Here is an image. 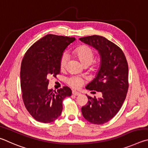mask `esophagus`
<instances>
[{
    "label": "esophagus",
    "mask_w": 148,
    "mask_h": 148,
    "mask_svg": "<svg viewBox=\"0 0 148 148\" xmlns=\"http://www.w3.org/2000/svg\"><path fill=\"white\" fill-rule=\"evenodd\" d=\"M72 94H73L74 95H79L81 94V93L79 92H77V91H75V90H73Z\"/></svg>",
    "instance_id": "obj_1"
}]
</instances>
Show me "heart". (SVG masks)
I'll return each instance as SVG.
<instances>
[{
    "mask_svg": "<svg viewBox=\"0 0 148 148\" xmlns=\"http://www.w3.org/2000/svg\"><path fill=\"white\" fill-rule=\"evenodd\" d=\"M74 53L83 66L86 64L89 66L94 60V51L87 46L79 47L75 50ZM67 59H68V56L67 54L65 53L62 56L60 61V66L62 69H64L66 67ZM67 82L73 88H79L83 83V80L79 77H71L67 79Z\"/></svg>",
    "mask_w": 148,
    "mask_h": 148,
    "instance_id": "heart-1",
    "label": "heart"
}]
</instances>
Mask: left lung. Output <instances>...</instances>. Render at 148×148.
<instances>
[{
  "mask_svg": "<svg viewBox=\"0 0 148 148\" xmlns=\"http://www.w3.org/2000/svg\"><path fill=\"white\" fill-rule=\"evenodd\" d=\"M79 40L94 47L100 55L99 69L86 88L101 92L102 97L87 95L88 101L81 108L87 121L100 125L114 117L125 99L129 87L127 62L122 50L105 37L94 35Z\"/></svg>",
  "mask_w": 148,
  "mask_h": 148,
  "instance_id": "obj_1",
  "label": "left lung"
}]
</instances>
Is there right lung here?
I'll return each mask as SVG.
<instances>
[{"mask_svg":"<svg viewBox=\"0 0 148 148\" xmlns=\"http://www.w3.org/2000/svg\"><path fill=\"white\" fill-rule=\"evenodd\" d=\"M75 38L47 34L26 52L21 66V88L24 105L36 121L51 123L60 116L62 101L71 96V90L64 86L56 92L48 89V77L60 72V61L65 49Z\"/></svg>","mask_w":148,"mask_h":148,"instance_id":"obj_1","label":"right lung"}]
</instances>
